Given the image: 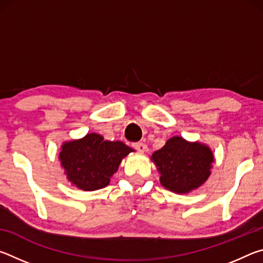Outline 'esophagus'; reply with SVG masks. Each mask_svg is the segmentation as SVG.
Listing matches in <instances>:
<instances>
[{
  "mask_svg": "<svg viewBox=\"0 0 263 263\" xmlns=\"http://www.w3.org/2000/svg\"><path fill=\"white\" fill-rule=\"evenodd\" d=\"M133 148L139 151V152H146V149H147V146H146L144 142H135V144H132Z\"/></svg>",
  "mask_w": 263,
  "mask_h": 263,
  "instance_id": "esophagus-1",
  "label": "esophagus"
}]
</instances>
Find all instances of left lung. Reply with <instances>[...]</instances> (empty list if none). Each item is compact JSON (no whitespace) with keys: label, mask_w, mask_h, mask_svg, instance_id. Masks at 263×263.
Masks as SVG:
<instances>
[{"label":"left lung","mask_w":263,"mask_h":263,"mask_svg":"<svg viewBox=\"0 0 263 263\" xmlns=\"http://www.w3.org/2000/svg\"><path fill=\"white\" fill-rule=\"evenodd\" d=\"M151 159L161 174L162 186L176 194H188L209 179L213 154L209 146L201 142L173 137Z\"/></svg>","instance_id":"1"}]
</instances>
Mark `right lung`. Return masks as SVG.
Wrapping results in <instances>:
<instances>
[{"label":"right lung","instance_id":"obj_1","mask_svg":"<svg viewBox=\"0 0 263 263\" xmlns=\"http://www.w3.org/2000/svg\"><path fill=\"white\" fill-rule=\"evenodd\" d=\"M133 152L122 141H109L97 133L66 141L59 159L68 181L84 191L104 188L117 172L122 160Z\"/></svg>","mask_w":263,"mask_h":263}]
</instances>
